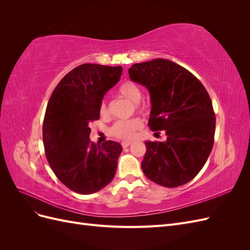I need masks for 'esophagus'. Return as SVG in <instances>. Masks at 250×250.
<instances>
[{"mask_svg":"<svg viewBox=\"0 0 250 250\" xmlns=\"http://www.w3.org/2000/svg\"><path fill=\"white\" fill-rule=\"evenodd\" d=\"M130 145H131L130 142H127V141L122 142V147H123V148H127V147H129Z\"/></svg>","mask_w":250,"mask_h":250,"instance_id":"esophagus-1","label":"esophagus"}]
</instances>
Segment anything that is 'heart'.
Here are the masks:
<instances>
[{"label":"heart","instance_id":"1","mask_svg":"<svg viewBox=\"0 0 250 250\" xmlns=\"http://www.w3.org/2000/svg\"><path fill=\"white\" fill-rule=\"evenodd\" d=\"M119 94L125 99L129 100L133 104H138L142 99L141 88L131 81H126L119 87ZM101 116H106L108 113L107 105L104 101L100 105ZM142 122L139 119H132L128 121H118L111 127V133L116 138L121 140H131L134 138L135 132L142 128Z\"/></svg>","mask_w":250,"mask_h":250}]
</instances>
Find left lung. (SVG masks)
<instances>
[{"mask_svg": "<svg viewBox=\"0 0 250 250\" xmlns=\"http://www.w3.org/2000/svg\"><path fill=\"white\" fill-rule=\"evenodd\" d=\"M128 73L149 90L150 129L167 134L165 142H145L144 174L168 188L188 183L202 169L214 145L216 117L206 87L191 72L168 59L134 63Z\"/></svg>", "mask_w": 250, "mask_h": 250, "instance_id": "obj_1", "label": "left lung"}]
</instances>
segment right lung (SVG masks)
Returning <instances> with one entry per match:
<instances>
[{"mask_svg":"<svg viewBox=\"0 0 250 250\" xmlns=\"http://www.w3.org/2000/svg\"><path fill=\"white\" fill-rule=\"evenodd\" d=\"M122 66L84 63L60 80L50 97L42 124L44 153L52 171L82 195L106 187L115 177L120 143L90 142L89 124L100 118V105L120 80Z\"/></svg>","mask_w":250,"mask_h":250,"instance_id":"obj_1","label":"right lung"}]
</instances>
